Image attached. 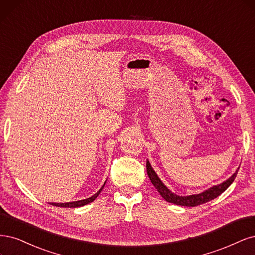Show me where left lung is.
Wrapping results in <instances>:
<instances>
[{
  "label": "left lung",
  "instance_id": "left-lung-1",
  "mask_svg": "<svg viewBox=\"0 0 255 255\" xmlns=\"http://www.w3.org/2000/svg\"><path fill=\"white\" fill-rule=\"evenodd\" d=\"M146 168H147V175H148L149 179L151 183L153 184V186L157 188V191L160 193V195L163 197L164 199H165L167 202H171V203H175L177 205H184V207H196V205H199V204H203L208 201H211L214 198H217L219 195L223 194L227 188L232 184V182L235 180L236 175H237V171L235 174L230 177L227 181L223 182L221 184L215 185L211 188H209L208 191H204L203 193L200 194H197V195H191V196H178L176 194H172L168 188L162 183L161 180L159 179V177L155 174L154 170L152 169L150 163L147 161L146 162ZM240 169V167H238Z\"/></svg>",
  "mask_w": 255,
  "mask_h": 255
}]
</instances>
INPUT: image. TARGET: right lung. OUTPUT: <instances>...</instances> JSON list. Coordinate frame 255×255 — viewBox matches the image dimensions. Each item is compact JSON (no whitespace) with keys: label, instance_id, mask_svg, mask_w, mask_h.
I'll list each match as a JSON object with an SVG mask.
<instances>
[{"label":"right lung","instance_id":"1","mask_svg":"<svg viewBox=\"0 0 255 255\" xmlns=\"http://www.w3.org/2000/svg\"><path fill=\"white\" fill-rule=\"evenodd\" d=\"M105 183L101 187V190L98 191L96 194H94L92 197H90V198H87V199H84V200H78V201H73V202H67V203H51V204L55 205V207H59V208H78V207H83V205H86V204H88V203L95 200L96 197L100 195V193L103 191V188L105 186Z\"/></svg>","mask_w":255,"mask_h":255}]
</instances>
